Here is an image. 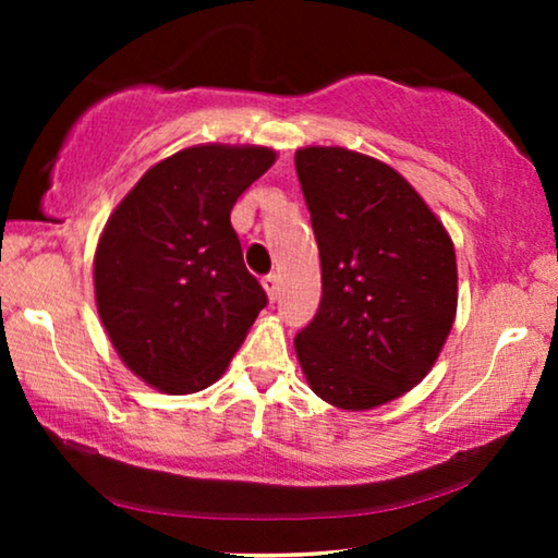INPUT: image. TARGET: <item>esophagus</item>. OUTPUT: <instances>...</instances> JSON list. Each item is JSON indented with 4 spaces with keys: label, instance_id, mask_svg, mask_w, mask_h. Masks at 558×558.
Wrapping results in <instances>:
<instances>
[{
    "label": "esophagus",
    "instance_id": "1",
    "mask_svg": "<svg viewBox=\"0 0 558 558\" xmlns=\"http://www.w3.org/2000/svg\"><path fill=\"white\" fill-rule=\"evenodd\" d=\"M262 284L266 289V296H269L271 302H277L279 300V292H281V281H279L277 274H269V277H264Z\"/></svg>",
    "mask_w": 558,
    "mask_h": 558
}]
</instances>
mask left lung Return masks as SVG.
<instances>
[{
  "label": "left lung",
  "mask_w": 558,
  "mask_h": 558,
  "mask_svg": "<svg viewBox=\"0 0 558 558\" xmlns=\"http://www.w3.org/2000/svg\"><path fill=\"white\" fill-rule=\"evenodd\" d=\"M323 269V300L294 338L312 391L365 411L411 391L457 315L447 228L393 167L342 147L294 155Z\"/></svg>",
  "instance_id": "8db88e82"
}]
</instances>
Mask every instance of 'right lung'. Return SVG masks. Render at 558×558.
<instances>
[{
  "instance_id": "right-lung-1",
  "label": "right lung",
  "mask_w": 558,
  "mask_h": 558,
  "mask_svg": "<svg viewBox=\"0 0 558 558\" xmlns=\"http://www.w3.org/2000/svg\"><path fill=\"white\" fill-rule=\"evenodd\" d=\"M274 162L256 144H195L149 167L106 220L98 317L121 363L157 391L216 384L266 307L231 210Z\"/></svg>"
}]
</instances>
